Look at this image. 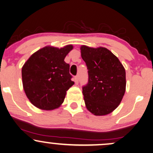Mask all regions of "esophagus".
<instances>
[{
  "label": "esophagus",
  "instance_id": "1",
  "mask_svg": "<svg viewBox=\"0 0 153 153\" xmlns=\"http://www.w3.org/2000/svg\"><path fill=\"white\" fill-rule=\"evenodd\" d=\"M75 84H78L79 82V78H78V76H75Z\"/></svg>",
  "mask_w": 153,
  "mask_h": 153
}]
</instances>
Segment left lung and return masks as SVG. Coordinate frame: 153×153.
Masks as SVG:
<instances>
[{
	"mask_svg": "<svg viewBox=\"0 0 153 153\" xmlns=\"http://www.w3.org/2000/svg\"><path fill=\"white\" fill-rule=\"evenodd\" d=\"M88 70V82L82 94L88 111L107 115L117 109L126 91V71L119 59L104 47H80Z\"/></svg>",
	"mask_w": 153,
	"mask_h": 153,
	"instance_id": "obj_1",
	"label": "left lung"
}]
</instances>
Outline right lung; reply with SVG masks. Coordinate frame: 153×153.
<instances>
[{"label":"right lung","mask_w":153,"mask_h":153,"mask_svg":"<svg viewBox=\"0 0 153 153\" xmlns=\"http://www.w3.org/2000/svg\"><path fill=\"white\" fill-rule=\"evenodd\" d=\"M72 45L63 48L45 46L32 54L22 68V85L31 103L43 110H53L64 101L74 82L64 61Z\"/></svg>","instance_id":"right-lung-1"}]
</instances>
